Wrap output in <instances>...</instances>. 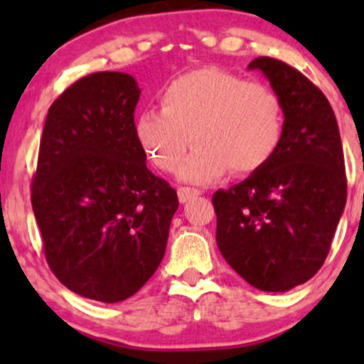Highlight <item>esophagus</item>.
Listing matches in <instances>:
<instances>
[{"label":"esophagus","instance_id":"1","mask_svg":"<svg viewBox=\"0 0 364 364\" xmlns=\"http://www.w3.org/2000/svg\"><path fill=\"white\" fill-rule=\"evenodd\" d=\"M200 195V190H195V188H188V186H179L178 188V198L181 203H186L188 200L195 198V196Z\"/></svg>","mask_w":364,"mask_h":364}]
</instances>
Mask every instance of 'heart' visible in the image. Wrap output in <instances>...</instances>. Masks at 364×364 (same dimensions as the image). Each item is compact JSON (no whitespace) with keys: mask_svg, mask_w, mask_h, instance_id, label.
I'll return each mask as SVG.
<instances>
[{"mask_svg":"<svg viewBox=\"0 0 364 364\" xmlns=\"http://www.w3.org/2000/svg\"><path fill=\"white\" fill-rule=\"evenodd\" d=\"M159 109H144L133 135L145 157L162 173L181 164L183 181L203 185L229 169L246 176L275 156L284 139V104L267 83L203 66L171 80L157 95Z\"/></svg>","mask_w":364,"mask_h":364,"instance_id":"1","label":"heart"}]
</instances>
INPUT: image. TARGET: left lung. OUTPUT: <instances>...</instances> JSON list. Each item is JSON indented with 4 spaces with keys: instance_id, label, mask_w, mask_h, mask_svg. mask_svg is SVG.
Here are the masks:
<instances>
[{
    "instance_id": "obj_1",
    "label": "left lung",
    "mask_w": 364,
    "mask_h": 364,
    "mask_svg": "<svg viewBox=\"0 0 364 364\" xmlns=\"http://www.w3.org/2000/svg\"><path fill=\"white\" fill-rule=\"evenodd\" d=\"M284 104V139L262 169L212 196L225 262L260 291L304 284L327 258L348 198L336 114L301 72L269 56L248 65Z\"/></svg>"
}]
</instances>
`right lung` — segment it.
I'll list each match as a JSON object with an SVG mask.
<instances>
[{"label": "right lung", "mask_w": 364, "mask_h": 364, "mask_svg": "<svg viewBox=\"0 0 364 364\" xmlns=\"http://www.w3.org/2000/svg\"><path fill=\"white\" fill-rule=\"evenodd\" d=\"M139 97L128 73L72 83L49 107L32 178L49 269L70 291L102 303L128 299L152 277L179 205L133 135Z\"/></svg>", "instance_id": "right-lung-1"}]
</instances>
